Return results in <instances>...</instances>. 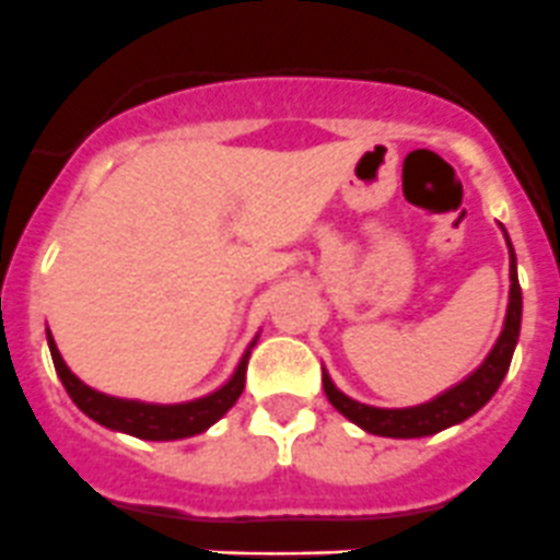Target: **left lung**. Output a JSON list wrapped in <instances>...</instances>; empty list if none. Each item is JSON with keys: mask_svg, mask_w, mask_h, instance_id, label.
Instances as JSON below:
<instances>
[{"mask_svg": "<svg viewBox=\"0 0 560 560\" xmlns=\"http://www.w3.org/2000/svg\"><path fill=\"white\" fill-rule=\"evenodd\" d=\"M506 243H509V235H506ZM509 254H512V268H509V276H512V290H509L506 323H503L501 336H498L495 347H492V352L487 355V361L481 363L468 380H463V383L448 388L446 394H441L438 399L427 401V405L401 407V410H383V407H369V405H361V401L350 399V396H345L334 383H330L328 374L323 372V388L330 405H334L341 416L350 418L352 424L372 432V435H383V438L435 435V432L459 424V421L474 416L476 410H481V407L492 399V394H495L498 385L503 383V377H506L509 363H512V355H514V347H517V339H520L523 290H520V281H517V259H514L512 243H509Z\"/></svg>", "mask_w": 560, "mask_h": 560, "instance_id": "obj_1", "label": "left lung"}]
</instances>
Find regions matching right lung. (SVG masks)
<instances>
[{
	"label": "right lung",
	"mask_w": 560,
	"mask_h": 560,
	"mask_svg": "<svg viewBox=\"0 0 560 560\" xmlns=\"http://www.w3.org/2000/svg\"><path fill=\"white\" fill-rule=\"evenodd\" d=\"M48 336V350H51L54 369H57L59 380H62L65 390L70 399L79 405L81 412L97 421V424L108 427V430L125 432V435L142 438V441H180V438H191L213 427L226 410L237 401L246 385V366L248 352L243 361L237 363L235 374L224 388L215 394L202 396L197 401H186V405H144V401L130 399H114V396L97 394L90 385L81 383L68 366H65L62 355H59L57 345H54L51 334Z\"/></svg>",
	"instance_id": "1"
}]
</instances>
